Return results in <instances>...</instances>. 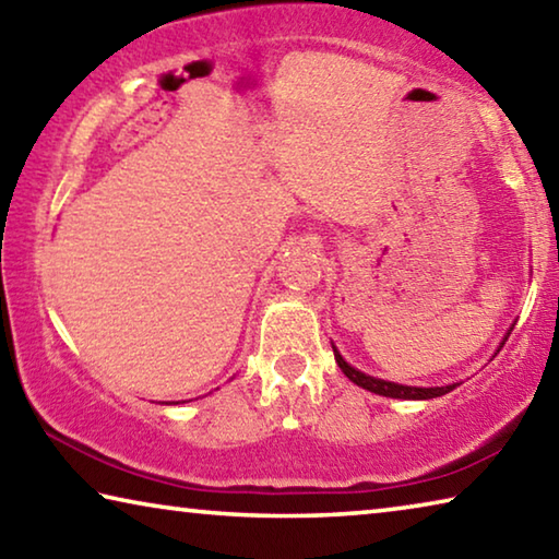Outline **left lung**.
<instances>
[{
	"label": "left lung",
	"mask_w": 559,
	"mask_h": 559,
	"mask_svg": "<svg viewBox=\"0 0 559 559\" xmlns=\"http://www.w3.org/2000/svg\"><path fill=\"white\" fill-rule=\"evenodd\" d=\"M513 330V328H510ZM510 330L503 337V343H500V347L506 345V340L510 335ZM498 347V349H500ZM496 349V353H498ZM333 353H335V362L340 370H343V374L347 377L349 382H355L357 386H362V390L367 392H374L380 396H392V400H433V396H441V394H449L451 390H456V386L461 382H453V384H447V386H409V384H396V382H386V380H380V377H372V374H365L355 370L353 365L345 362V357L337 353V347L333 345Z\"/></svg>",
	"instance_id": "obj_1"
}]
</instances>
